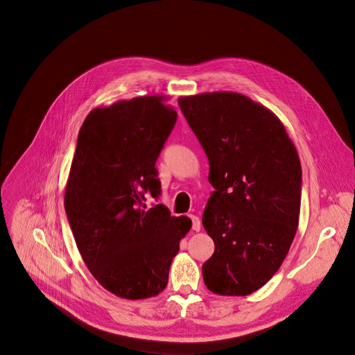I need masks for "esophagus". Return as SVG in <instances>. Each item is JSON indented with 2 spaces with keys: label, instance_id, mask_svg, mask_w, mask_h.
I'll return each instance as SVG.
<instances>
[{
  "label": "esophagus",
  "instance_id": "34e87169",
  "mask_svg": "<svg viewBox=\"0 0 355 355\" xmlns=\"http://www.w3.org/2000/svg\"><path fill=\"white\" fill-rule=\"evenodd\" d=\"M191 220H192V229L196 232L200 231V219L196 215H191Z\"/></svg>",
  "mask_w": 355,
  "mask_h": 355
}]
</instances>
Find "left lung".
I'll use <instances>...</instances> for the list:
<instances>
[{
	"instance_id": "obj_1",
	"label": "left lung",
	"mask_w": 355,
	"mask_h": 355,
	"mask_svg": "<svg viewBox=\"0 0 355 355\" xmlns=\"http://www.w3.org/2000/svg\"><path fill=\"white\" fill-rule=\"evenodd\" d=\"M179 106L209 160L215 187L202 218L215 242L203 282L214 294L249 295L274 277L297 234V149L281 120L243 94L186 96Z\"/></svg>"
}]
</instances>
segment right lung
Returning a JSON list of instances; mask_svg holds the SVG:
<instances>
[{
	"label": "right lung",
	"mask_w": 355,
	"mask_h": 355,
	"mask_svg": "<svg viewBox=\"0 0 355 355\" xmlns=\"http://www.w3.org/2000/svg\"><path fill=\"white\" fill-rule=\"evenodd\" d=\"M164 97L120 100L89 113L78 132L64 207L83 261L98 284L126 300L168 285L169 268L192 220L164 205L156 160L178 119Z\"/></svg>",
	"instance_id": "right-lung-1"
}]
</instances>
